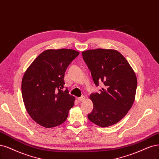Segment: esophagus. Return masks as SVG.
Here are the masks:
<instances>
[{
  "mask_svg": "<svg viewBox=\"0 0 159 159\" xmlns=\"http://www.w3.org/2000/svg\"><path fill=\"white\" fill-rule=\"evenodd\" d=\"M85 96H82V97H79V98H78L77 99H78V101H79V102H81V101H84L85 100Z\"/></svg>",
  "mask_w": 159,
  "mask_h": 159,
  "instance_id": "obj_1",
  "label": "esophagus"
}]
</instances>
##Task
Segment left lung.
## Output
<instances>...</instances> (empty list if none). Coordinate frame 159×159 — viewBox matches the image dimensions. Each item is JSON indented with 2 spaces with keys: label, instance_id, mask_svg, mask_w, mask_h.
I'll list each match as a JSON object with an SVG mask.
<instances>
[{
  "label": "left lung",
  "instance_id": "8db88e82",
  "mask_svg": "<svg viewBox=\"0 0 159 159\" xmlns=\"http://www.w3.org/2000/svg\"><path fill=\"white\" fill-rule=\"evenodd\" d=\"M82 56L95 85L104 84L98 93L90 95L93 110L87 117L102 128L116 124L134 102L138 84L134 71L116 50L93 49L82 52Z\"/></svg>",
  "mask_w": 159,
  "mask_h": 159
}]
</instances>
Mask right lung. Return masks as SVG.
<instances>
[{
  "instance_id": "add662e5",
  "label": "right lung",
  "mask_w": 159,
  "mask_h": 159,
  "mask_svg": "<svg viewBox=\"0 0 159 159\" xmlns=\"http://www.w3.org/2000/svg\"><path fill=\"white\" fill-rule=\"evenodd\" d=\"M73 49H49L41 53L27 69L21 94L27 113L34 121L51 128L64 123L75 97L64 88V74L79 55Z\"/></svg>"
}]
</instances>
